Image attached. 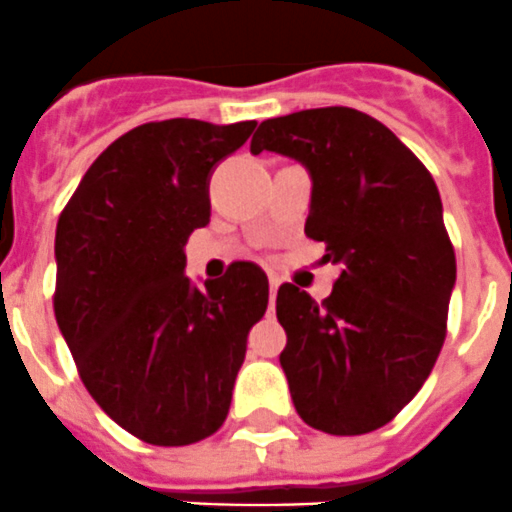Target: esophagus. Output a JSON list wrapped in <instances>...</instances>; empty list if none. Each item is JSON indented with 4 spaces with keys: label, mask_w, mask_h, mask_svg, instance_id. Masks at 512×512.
<instances>
[{
    "label": "esophagus",
    "mask_w": 512,
    "mask_h": 512,
    "mask_svg": "<svg viewBox=\"0 0 512 512\" xmlns=\"http://www.w3.org/2000/svg\"><path fill=\"white\" fill-rule=\"evenodd\" d=\"M278 275H270V303H275V296H278Z\"/></svg>",
    "instance_id": "34e87169"
}]
</instances>
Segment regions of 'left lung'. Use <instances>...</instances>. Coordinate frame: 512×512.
<instances>
[{
    "label": "left lung",
    "mask_w": 512,
    "mask_h": 512,
    "mask_svg": "<svg viewBox=\"0 0 512 512\" xmlns=\"http://www.w3.org/2000/svg\"><path fill=\"white\" fill-rule=\"evenodd\" d=\"M250 150L308 170L306 234L342 265L321 303L290 283L278 290L290 398L319 431L370 434L411 403L444 347L457 260L439 188L385 124L349 107L267 119Z\"/></svg>",
    "instance_id": "left-lung-1"
}]
</instances>
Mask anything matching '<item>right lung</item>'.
Instances as JSON below:
<instances>
[{"label": "right lung", "mask_w": 512, "mask_h": 512, "mask_svg": "<svg viewBox=\"0 0 512 512\" xmlns=\"http://www.w3.org/2000/svg\"><path fill=\"white\" fill-rule=\"evenodd\" d=\"M257 122H147L91 163L55 229V321L91 398L155 446L222 426L267 275L234 262L196 288L183 275L211 216L209 178Z\"/></svg>", "instance_id": "obj_1"}]
</instances>
